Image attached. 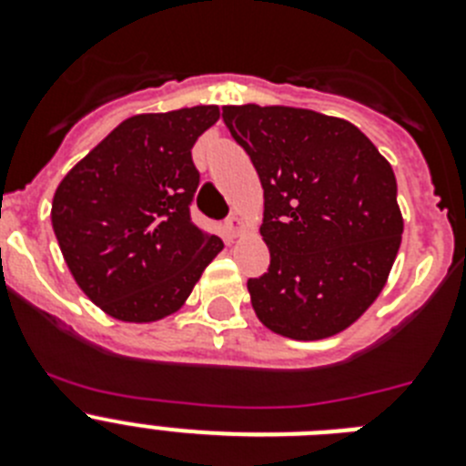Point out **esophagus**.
Masks as SVG:
<instances>
[{
    "mask_svg": "<svg viewBox=\"0 0 466 466\" xmlns=\"http://www.w3.org/2000/svg\"><path fill=\"white\" fill-rule=\"evenodd\" d=\"M247 228H249V226H247V221L242 219V217H238V214H233V217H230V219H228V230L236 238L238 236H245Z\"/></svg>",
    "mask_w": 466,
    "mask_h": 466,
    "instance_id": "obj_1",
    "label": "esophagus"
}]
</instances>
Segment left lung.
I'll use <instances>...</instances> for the list:
<instances>
[{
    "label": "left lung",
    "instance_id": "left-lung-1",
    "mask_svg": "<svg viewBox=\"0 0 466 466\" xmlns=\"http://www.w3.org/2000/svg\"><path fill=\"white\" fill-rule=\"evenodd\" d=\"M263 187L270 268L247 289L263 327L319 340L380 296L401 245L392 166L360 127L284 105L224 106Z\"/></svg>",
    "mask_w": 466,
    "mask_h": 466
}]
</instances>
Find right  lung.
Listing matches in <instances>:
<instances>
[{"label": "right lung", "mask_w": 466, "mask_h": 466, "mask_svg": "<svg viewBox=\"0 0 466 466\" xmlns=\"http://www.w3.org/2000/svg\"><path fill=\"white\" fill-rule=\"evenodd\" d=\"M219 106L137 114L81 158L53 196L51 221L69 273L121 322H158L187 303L224 249L191 221L196 139Z\"/></svg>", "instance_id": "right-lung-1"}]
</instances>
